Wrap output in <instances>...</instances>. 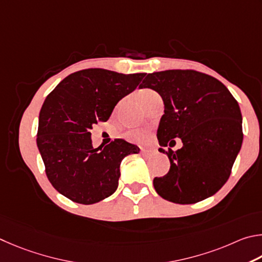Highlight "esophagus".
Listing matches in <instances>:
<instances>
[{"mask_svg": "<svg viewBox=\"0 0 262 262\" xmlns=\"http://www.w3.org/2000/svg\"><path fill=\"white\" fill-rule=\"evenodd\" d=\"M157 153V149H147V148H141V154L143 155H150Z\"/></svg>", "mask_w": 262, "mask_h": 262, "instance_id": "34e87169", "label": "esophagus"}]
</instances>
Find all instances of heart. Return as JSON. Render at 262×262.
<instances>
[{"mask_svg":"<svg viewBox=\"0 0 262 262\" xmlns=\"http://www.w3.org/2000/svg\"><path fill=\"white\" fill-rule=\"evenodd\" d=\"M157 94L155 92H153L152 90H141L139 93H138V99L140 102H143L145 99H147L148 96L150 95H154ZM131 137L134 138L136 141H138V143H146L149 139V135L147 131H135V132H131Z\"/></svg>","mask_w":262,"mask_h":262,"instance_id":"b5f03b06","label":"heart"}]
</instances>
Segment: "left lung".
I'll return each instance as SVG.
<instances>
[{
	"label": "left lung",
	"mask_w": 262,
	"mask_h": 262,
	"mask_svg": "<svg viewBox=\"0 0 262 262\" xmlns=\"http://www.w3.org/2000/svg\"><path fill=\"white\" fill-rule=\"evenodd\" d=\"M139 87L158 92L164 104L159 150L168 155L170 169L166 176L154 178L155 191L182 205L216 193L230 176L243 143L236 99L216 78L194 70L148 73ZM175 138H181L183 147L166 152L164 147Z\"/></svg>",
	"instance_id": "8db88e82"
}]
</instances>
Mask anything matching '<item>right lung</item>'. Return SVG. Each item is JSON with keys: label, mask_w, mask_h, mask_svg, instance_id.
<instances>
[{"label": "right lung", "mask_w": 262, "mask_h": 262, "mask_svg": "<svg viewBox=\"0 0 262 262\" xmlns=\"http://www.w3.org/2000/svg\"><path fill=\"white\" fill-rule=\"evenodd\" d=\"M145 76L86 69L64 78L47 96L39 115L36 145L48 180L59 193L92 205L116 191L122 160L140 149L123 139L94 148L90 131L99 121H108L118 101Z\"/></svg>", "instance_id": "obj_1"}]
</instances>
